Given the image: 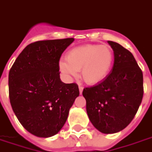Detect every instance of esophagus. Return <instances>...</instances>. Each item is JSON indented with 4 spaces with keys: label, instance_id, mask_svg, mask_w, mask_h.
Instances as JSON below:
<instances>
[{
    "label": "esophagus",
    "instance_id": "obj_1",
    "mask_svg": "<svg viewBox=\"0 0 152 152\" xmlns=\"http://www.w3.org/2000/svg\"><path fill=\"white\" fill-rule=\"evenodd\" d=\"M83 89H84V88L82 87V86H79V91H80V94H82V92H83Z\"/></svg>",
    "mask_w": 152,
    "mask_h": 152
}]
</instances>
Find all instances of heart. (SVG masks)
I'll use <instances>...</instances> for the list:
<instances>
[{"mask_svg":"<svg viewBox=\"0 0 152 152\" xmlns=\"http://www.w3.org/2000/svg\"><path fill=\"white\" fill-rule=\"evenodd\" d=\"M113 54L106 45L88 44L76 47L67 53L66 60H60L59 70L67 77H75L80 70L82 79L88 85L103 81L110 72Z\"/></svg>","mask_w":152,"mask_h":152,"instance_id":"b5f03b06","label":"heart"}]
</instances>
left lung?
I'll return each instance as SVG.
<instances>
[{
    "mask_svg": "<svg viewBox=\"0 0 152 152\" xmlns=\"http://www.w3.org/2000/svg\"><path fill=\"white\" fill-rule=\"evenodd\" d=\"M108 43L114 56L111 72L101 83L85 88L82 94L94 127L113 134L126 127L135 116L143 96V76L131 52L115 42Z\"/></svg>",
    "mask_w": 152,
    "mask_h": 152,
    "instance_id": "obj_1",
    "label": "left lung"
}]
</instances>
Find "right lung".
I'll return each instance as SVG.
<instances>
[{"mask_svg": "<svg viewBox=\"0 0 152 152\" xmlns=\"http://www.w3.org/2000/svg\"><path fill=\"white\" fill-rule=\"evenodd\" d=\"M73 41L68 38L32 42L10 68V104L22 126L34 135L48 138L58 133L79 96L76 83L65 84L59 77V59Z\"/></svg>", "mask_w": 152, "mask_h": 152, "instance_id": "add662e5", "label": "right lung"}]
</instances>
